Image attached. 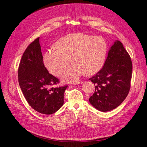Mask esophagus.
<instances>
[{"instance_id": "obj_1", "label": "esophagus", "mask_w": 147, "mask_h": 147, "mask_svg": "<svg viewBox=\"0 0 147 147\" xmlns=\"http://www.w3.org/2000/svg\"><path fill=\"white\" fill-rule=\"evenodd\" d=\"M83 83V81H77V82H75V83H73V84H74V85H77V84H82Z\"/></svg>"}]
</instances>
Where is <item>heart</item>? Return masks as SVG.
<instances>
[{
    "instance_id": "1",
    "label": "heart",
    "mask_w": 147,
    "mask_h": 147,
    "mask_svg": "<svg viewBox=\"0 0 147 147\" xmlns=\"http://www.w3.org/2000/svg\"><path fill=\"white\" fill-rule=\"evenodd\" d=\"M107 52L106 41L101 37L78 32L66 35L58 40L55 48L47 50L43 62L49 71L60 77L70 63L74 65L62 75V79L75 82L81 76L92 75L104 66Z\"/></svg>"
}]
</instances>
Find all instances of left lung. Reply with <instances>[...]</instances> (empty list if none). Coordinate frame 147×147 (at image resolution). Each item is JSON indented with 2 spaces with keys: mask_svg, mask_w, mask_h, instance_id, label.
Returning a JSON list of instances; mask_svg holds the SVG:
<instances>
[{
  "mask_svg": "<svg viewBox=\"0 0 147 147\" xmlns=\"http://www.w3.org/2000/svg\"><path fill=\"white\" fill-rule=\"evenodd\" d=\"M130 55L119 41L111 47L103 67L90 80L95 85L90 97L93 106L101 111L118 107L127 96L132 77Z\"/></svg>",
  "mask_w": 147,
  "mask_h": 147,
  "instance_id": "left-lung-1",
  "label": "left lung"
}]
</instances>
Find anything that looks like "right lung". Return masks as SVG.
<instances>
[{"instance_id": "obj_1", "label": "right lung", "mask_w": 147, "mask_h": 147, "mask_svg": "<svg viewBox=\"0 0 147 147\" xmlns=\"http://www.w3.org/2000/svg\"><path fill=\"white\" fill-rule=\"evenodd\" d=\"M39 38L29 45L22 55L18 69L19 83L33 109L42 114L51 115L63 105L67 86L54 87L60 81L50 74L44 65Z\"/></svg>"}]
</instances>
